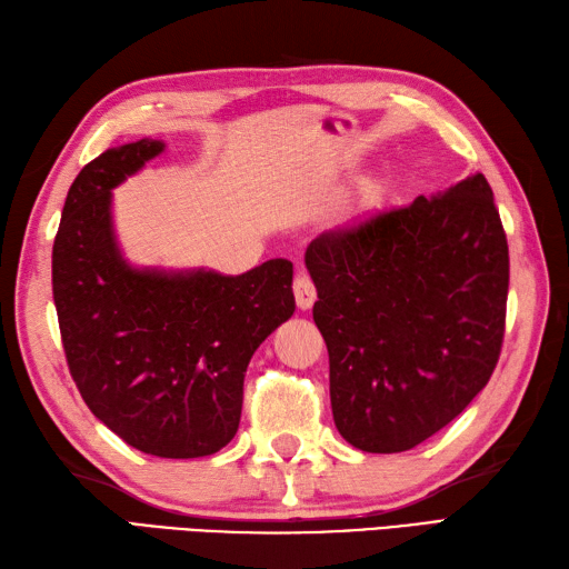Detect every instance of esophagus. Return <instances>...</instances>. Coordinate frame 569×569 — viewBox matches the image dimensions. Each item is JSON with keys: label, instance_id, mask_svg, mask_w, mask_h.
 Wrapping results in <instances>:
<instances>
[{"label": "esophagus", "instance_id": "1", "mask_svg": "<svg viewBox=\"0 0 569 569\" xmlns=\"http://www.w3.org/2000/svg\"><path fill=\"white\" fill-rule=\"evenodd\" d=\"M293 296H296L298 308H303V310H308L312 303H316L318 291H316V283H312V278L308 273L300 271L293 278Z\"/></svg>", "mask_w": 569, "mask_h": 569}]
</instances>
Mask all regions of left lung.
<instances>
[{"label": "left lung", "mask_w": 569, "mask_h": 569, "mask_svg": "<svg viewBox=\"0 0 569 569\" xmlns=\"http://www.w3.org/2000/svg\"><path fill=\"white\" fill-rule=\"evenodd\" d=\"M312 320L332 418L365 452H403L471 403L501 355L509 244L487 178L310 241Z\"/></svg>", "instance_id": "8db88e82"}]
</instances>
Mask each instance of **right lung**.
<instances>
[{
	"instance_id": "right-lung-1",
	"label": "right lung",
	"mask_w": 569,
	"mask_h": 569,
	"mask_svg": "<svg viewBox=\"0 0 569 569\" xmlns=\"http://www.w3.org/2000/svg\"><path fill=\"white\" fill-rule=\"evenodd\" d=\"M163 151L107 149L72 180L53 241V303L82 401L137 450L190 459L234 438L251 355L293 316V263L241 276L139 271L112 229V188Z\"/></svg>"
}]
</instances>
